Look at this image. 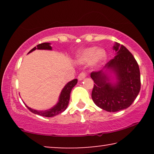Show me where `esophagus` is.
Listing matches in <instances>:
<instances>
[{
	"mask_svg": "<svg viewBox=\"0 0 154 154\" xmlns=\"http://www.w3.org/2000/svg\"><path fill=\"white\" fill-rule=\"evenodd\" d=\"M85 77H86V73L85 72H81L79 75V76H78V79H79V81H83Z\"/></svg>",
	"mask_w": 154,
	"mask_h": 154,
	"instance_id": "34e87169",
	"label": "esophagus"
}]
</instances>
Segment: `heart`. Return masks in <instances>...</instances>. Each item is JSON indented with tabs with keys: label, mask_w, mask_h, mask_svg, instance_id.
<instances>
[{
	"label": "heart",
	"mask_w": 154,
	"mask_h": 154,
	"mask_svg": "<svg viewBox=\"0 0 154 154\" xmlns=\"http://www.w3.org/2000/svg\"><path fill=\"white\" fill-rule=\"evenodd\" d=\"M107 58V53L105 50L97 47H90L85 48L79 52L77 55V62L79 64H100L104 62Z\"/></svg>",
	"instance_id": "1"
}]
</instances>
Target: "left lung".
I'll list each match as a JSON object with an SVG mask.
<instances>
[{"instance_id": "obj_1", "label": "left lung", "mask_w": 154, "mask_h": 154, "mask_svg": "<svg viewBox=\"0 0 154 154\" xmlns=\"http://www.w3.org/2000/svg\"><path fill=\"white\" fill-rule=\"evenodd\" d=\"M114 58L102 70L92 72L94 81L92 99L100 108L109 112L123 110L132 104L140 90L139 65L131 52L123 45L113 46ZM115 74V79L111 74Z\"/></svg>"}]
</instances>
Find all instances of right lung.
<instances>
[{"instance_id": "add662e5", "label": "right lung", "mask_w": 154, "mask_h": 154, "mask_svg": "<svg viewBox=\"0 0 154 154\" xmlns=\"http://www.w3.org/2000/svg\"><path fill=\"white\" fill-rule=\"evenodd\" d=\"M37 47H34L32 50H31L29 51V53L34 51L35 50H52V47L50 46V43H43L41 44H38L36 45ZM78 82L77 79H73L72 81L69 82L66 85L64 86L63 88L62 92L59 97V100L58 102L54 105L53 107H52L51 109H48V110L45 111H39V110H35V109H33L29 107L28 106H26L27 108L29 109V110L31 111V112L35 113V114L42 116L45 117H53L54 116H57L60 113H62L63 111L66 110V109L68 106L69 100H70V94L71 90H72L73 88L76 85Z\"/></svg>"}]
</instances>
